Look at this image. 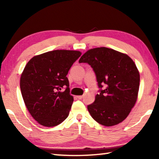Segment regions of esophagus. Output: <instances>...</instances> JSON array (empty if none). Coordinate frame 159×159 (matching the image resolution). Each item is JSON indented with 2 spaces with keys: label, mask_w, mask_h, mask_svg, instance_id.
I'll return each mask as SVG.
<instances>
[{
  "label": "esophagus",
  "mask_w": 159,
  "mask_h": 159,
  "mask_svg": "<svg viewBox=\"0 0 159 159\" xmlns=\"http://www.w3.org/2000/svg\"><path fill=\"white\" fill-rule=\"evenodd\" d=\"M83 95H79V96H77V98L79 99H83Z\"/></svg>",
  "instance_id": "1"
}]
</instances>
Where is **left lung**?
I'll return each mask as SVG.
<instances>
[{"label": "left lung", "instance_id": "left-lung-1", "mask_svg": "<svg viewBox=\"0 0 159 159\" xmlns=\"http://www.w3.org/2000/svg\"><path fill=\"white\" fill-rule=\"evenodd\" d=\"M95 71L100 90L95 102L88 106L91 116L99 124L113 126L124 120L138 99L139 73L126 54L100 47L88 50L79 60Z\"/></svg>", "mask_w": 159, "mask_h": 159}]
</instances>
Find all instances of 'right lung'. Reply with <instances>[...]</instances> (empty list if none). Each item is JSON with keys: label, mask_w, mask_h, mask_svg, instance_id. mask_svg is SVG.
<instances>
[{"label": "right lung", "mask_w": 159, "mask_h": 159, "mask_svg": "<svg viewBox=\"0 0 159 159\" xmlns=\"http://www.w3.org/2000/svg\"><path fill=\"white\" fill-rule=\"evenodd\" d=\"M81 55L80 51L56 50L36 55L21 74L20 89L31 116L41 125L53 127L68 117L74 102L66 75ZM66 86L64 92L60 90Z\"/></svg>", "instance_id": "1"}]
</instances>
